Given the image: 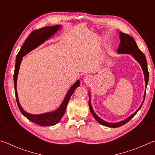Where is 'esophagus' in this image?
I'll list each match as a JSON object with an SVG mask.
<instances>
[{"label":"esophagus","instance_id":"esophagus-1","mask_svg":"<svg viewBox=\"0 0 155 155\" xmlns=\"http://www.w3.org/2000/svg\"><path fill=\"white\" fill-rule=\"evenodd\" d=\"M89 79H90V78H89L88 76H85V77H84V80H85V81H87Z\"/></svg>","mask_w":155,"mask_h":155}]
</instances>
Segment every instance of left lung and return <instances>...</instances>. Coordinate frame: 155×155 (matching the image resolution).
<instances>
[{"instance_id":"1","label":"left lung","mask_w":155,"mask_h":155,"mask_svg":"<svg viewBox=\"0 0 155 155\" xmlns=\"http://www.w3.org/2000/svg\"><path fill=\"white\" fill-rule=\"evenodd\" d=\"M120 43L119 44L118 48H117V53L131 54L133 58H134L136 61L140 64L143 72L144 78H145L146 87V86L148 85V83L149 73L148 71V66H147V61H146L145 55H144L143 52L139 49L137 44H136L135 41L134 40V39H133L131 36L127 35V34L123 33L122 32H120ZM145 96H146V91L145 93H144L143 101L142 102V103H141L140 107H139V109L137 110V111H136L134 114L130 115L129 117H128L127 118H126L125 120H122V121H120L118 122H114V123L107 122L106 121H104V120H103V119H101V117H99L98 115L96 114V113L94 112L91 104L90 92H89V96H90V98H89V106H90V109L91 114L93 115L94 117L96 119V121L98 123H100V124L103 126H105V127H107L116 128V127H121L122 125H124L135 116V115L137 114L139 110L140 109L141 106H142L144 99H145Z\"/></svg>"}]
</instances>
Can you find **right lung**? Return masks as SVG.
<instances>
[{
	"label": "right lung",
	"mask_w": 155,
	"mask_h": 155,
	"mask_svg": "<svg viewBox=\"0 0 155 155\" xmlns=\"http://www.w3.org/2000/svg\"><path fill=\"white\" fill-rule=\"evenodd\" d=\"M61 28V25H54L51 27H44L41 28L40 29H37L33 31V32L28 37L27 40L25 41L22 48L18 52L16 59H15V71L14 74V89H15V98H16L18 106L19 107L20 111L22 113L25 117H27L30 121L33 122L35 124L42 126V127H46V126H53L57 124L62 117L64 116L65 114V109H66L67 104L70 97L74 93L77 87L80 85L79 80H77L74 84L70 88V90L65 95V98L63 101L61 105L59 107L58 109L54 110L53 111L44 113L41 114H31L26 112L24 109L22 108L20 104L19 103V99H18V93H17V79L18 75L19 72V69L20 66V64L22 62L23 57L28 52L33 51V49L36 48L37 47L43 44L44 41L48 40L50 38L54 35L57 31Z\"/></svg>",
	"instance_id": "1"
}]
</instances>
